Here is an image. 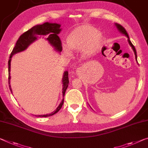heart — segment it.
Wrapping results in <instances>:
<instances>
[{"label": "heart", "instance_id": "obj_1", "mask_svg": "<svg viewBox=\"0 0 148 148\" xmlns=\"http://www.w3.org/2000/svg\"><path fill=\"white\" fill-rule=\"evenodd\" d=\"M103 36L101 32L90 25L77 27L67 37V44L62 45V50L67 55L71 54L70 49L79 50L83 56H89L95 53L101 45Z\"/></svg>", "mask_w": 148, "mask_h": 148}]
</instances>
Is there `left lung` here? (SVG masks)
<instances>
[{
	"label": "left lung",
	"mask_w": 148,
	"mask_h": 148,
	"mask_svg": "<svg viewBox=\"0 0 148 148\" xmlns=\"http://www.w3.org/2000/svg\"><path fill=\"white\" fill-rule=\"evenodd\" d=\"M116 27H117V29H118L119 31H120L122 34H125V36L128 37V43H129V44H130V45L132 47V49H133V51H134V53H135V56H136V60H137V55H136V49H135V47H134V46L133 45H132V43H131V41H130V39H129V36H128V33H127V32L126 31V29H125V28H124L123 26H122L121 25H120V24H119V23H116Z\"/></svg>",
	"instance_id": "8db88e82"
}]
</instances>
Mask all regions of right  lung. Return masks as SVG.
Masks as SVG:
<instances>
[{
	"mask_svg": "<svg viewBox=\"0 0 148 148\" xmlns=\"http://www.w3.org/2000/svg\"><path fill=\"white\" fill-rule=\"evenodd\" d=\"M60 25L58 24V23H51L49 22H45L43 24H39L36 25L32 27L31 29L27 30V32L23 33L20 36V37L18 39L16 43V45L14 47L12 51L10 54V59L8 60V84H9V88L12 91V89L10 85V61L12 55L14 54L21 52V51H24L30 44L33 43L35 40H36L38 37V36H47V40H48L49 43L52 45L53 47H55L56 50L58 51H62V43L61 41H60V37L58 36V34H59L61 29H60ZM62 84H63V88H62V93L63 96H64L66 90L69 86V72L67 71L64 72V76L62 78ZM64 103V98L62 100L61 103L59 105L56 111H53L52 113L47 114H43V115H36V116L39 117H47L52 116L53 114L59 111L61 109L62 106Z\"/></svg>",
	"mask_w": 148,
	"mask_h": 148,
	"instance_id": "add662e5",
	"label": "right lung"
}]
</instances>
